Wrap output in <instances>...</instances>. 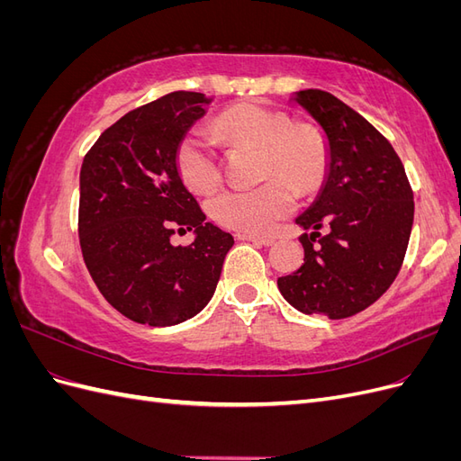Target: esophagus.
I'll return each instance as SVG.
<instances>
[{
	"instance_id": "34e87169",
	"label": "esophagus",
	"mask_w": 461,
	"mask_h": 461,
	"mask_svg": "<svg viewBox=\"0 0 461 461\" xmlns=\"http://www.w3.org/2000/svg\"><path fill=\"white\" fill-rule=\"evenodd\" d=\"M236 240H242V242H256L261 246H273L275 239L271 236H259V234H236Z\"/></svg>"
}]
</instances>
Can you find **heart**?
<instances>
[{"mask_svg": "<svg viewBox=\"0 0 461 461\" xmlns=\"http://www.w3.org/2000/svg\"><path fill=\"white\" fill-rule=\"evenodd\" d=\"M215 129L234 148L263 151L265 176H283L254 190H227L209 203V213L221 227L239 232H265L296 205L298 192H312L325 173L327 153L321 136L312 127H294L283 111L258 104L227 109ZM176 169L185 185L196 194L215 190L221 180L217 153L205 138L192 131L178 142Z\"/></svg>", "mask_w": 461, "mask_h": 461, "instance_id": "1", "label": "heart"}]
</instances>
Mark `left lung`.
<instances>
[{
  "label": "left lung",
  "instance_id": "8db88e82",
  "mask_svg": "<svg viewBox=\"0 0 461 461\" xmlns=\"http://www.w3.org/2000/svg\"><path fill=\"white\" fill-rule=\"evenodd\" d=\"M290 104L323 134L327 165L315 200L296 217L310 230L300 236L303 265L276 285L305 315L352 317L394 283L410 242L413 194L393 146L354 109L323 90L294 92Z\"/></svg>",
  "mask_w": 461,
  "mask_h": 461
}]
</instances>
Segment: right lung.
<instances>
[{
  "instance_id": "add662e5",
  "label": "right lung",
  "mask_w": 461,
  "mask_h": 461,
  "mask_svg": "<svg viewBox=\"0 0 461 461\" xmlns=\"http://www.w3.org/2000/svg\"><path fill=\"white\" fill-rule=\"evenodd\" d=\"M213 97L171 92L121 117L80 167L78 236L97 290L134 323L171 327L198 315L234 244L205 221L175 153ZM194 230L190 247L174 230Z\"/></svg>"
}]
</instances>
